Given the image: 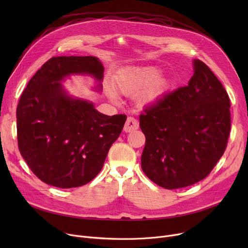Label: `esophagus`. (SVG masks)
I'll return each mask as SVG.
<instances>
[{
	"label": "esophagus",
	"mask_w": 248,
	"mask_h": 248,
	"mask_svg": "<svg viewBox=\"0 0 248 248\" xmlns=\"http://www.w3.org/2000/svg\"><path fill=\"white\" fill-rule=\"evenodd\" d=\"M139 128V122L137 119L133 116H129L127 117V120L124 124V131L125 133H131L133 131H136V129Z\"/></svg>",
	"instance_id": "obj_1"
}]
</instances>
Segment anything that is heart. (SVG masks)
I'll use <instances>...</instances> for the list:
<instances>
[{
    "mask_svg": "<svg viewBox=\"0 0 248 248\" xmlns=\"http://www.w3.org/2000/svg\"><path fill=\"white\" fill-rule=\"evenodd\" d=\"M161 71L155 67L129 69L116 78L115 85L120 93L132 95L142 91L140 100L144 103L158 99L167 89L168 84L159 80Z\"/></svg>",
    "mask_w": 248,
    "mask_h": 248,
    "instance_id": "b5f03b06",
    "label": "heart"
}]
</instances>
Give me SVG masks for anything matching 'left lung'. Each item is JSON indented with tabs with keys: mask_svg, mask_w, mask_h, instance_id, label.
I'll use <instances>...</instances> for the list:
<instances>
[{
	"mask_svg": "<svg viewBox=\"0 0 248 248\" xmlns=\"http://www.w3.org/2000/svg\"><path fill=\"white\" fill-rule=\"evenodd\" d=\"M187 86L145 108L141 169L154 183L178 189L203 180L222 157L230 133V99L207 65L195 59Z\"/></svg>",
	"mask_w": 248,
	"mask_h": 248,
	"instance_id": "obj_1",
	"label": "left lung"
}]
</instances>
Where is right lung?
Returning <instances> with one entry per match:
<instances>
[{
  "label": "right lung",
  "mask_w": 248,
  "mask_h": 248,
  "mask_svg": "<svg viewBox=\"0 0 248 248\" xmlns=\"http://www.w3.org/2000/svg\"><path fill=\"white\" fill-rule=\"evenodd\" d=\"M103 71L93 56L52 57L24 89L17 107L18 147L44 183L64 189L89 183L120 137L125 114H102L91 102L70 97L60 83L71 74L100 82Z\"/></svg>",
  "instance_id": "right-lung-1"
}]
</instances>
